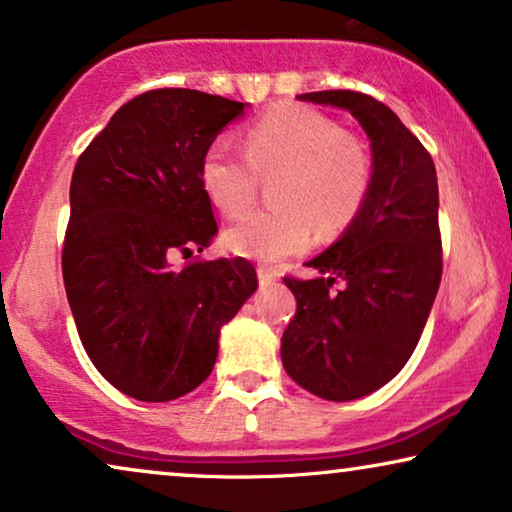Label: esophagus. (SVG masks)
Segmentation results:
<instances>
[{"instance_id": "obj_1", "label": "esophagus", "mask_w": 512, "mask_h": 512, "mask_svg": "<svg viewBox=\"0 0 512 512\" xmlns=\"http://www.w3.org/2000/svg\"><path fill=\"white\" fill-rule=\"evenodd\" d=\"M279 277H282V270L279 268H270V265H261V268H258V282H261V286L275 284Z\"/></svg>"}]
</instances>
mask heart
Wrapping results in <instances>:
<instances>
[{"label": "heart", "mask_w": 512, "mask_h": 512, "mask_svg": "<svg viewBox=\"0 0 512 512\" xmlns=\"http://www.w3.org/2000/svg\"><path fill=\"white\" fill-rule=\"evenodd\" d=\"M244 153L214 139L200 158L198 179L207 200L228 219L254 205L261 179L272 184L277 207L244 216L228 228L226 247L237 256L279 261L300 254L319 235L347 230L373 186L366 144L338 121L303 104H279L249 123Z\"/></svg>", "instance_id": "obj_1"}]
</instances>
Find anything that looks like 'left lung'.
Wrapping results in <instances>:
<instances>
[{"mask_svg": "<svg viewBox=\"0 0 512 512\" xmlns=\"http://www.w3.org/2000/svg\"><path fill=\"white\" fill-rule=\"evenodd\" d=\"M347 109L370 137L373 186L338 242L312 258L314 279L284 277L296 317L282 335L293 382L354 401L401 373L415 352L443 275L436 165L387 104L354 90L298 95ZM343 279V289L332 284Z\"/></svg>", "mask_w": 512, "mask_h": 512, "instance_id": "8db88e82", "label": "left lung"}]
</instances>
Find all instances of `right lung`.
Returning <instances> with one entry per match:
<instances>
[{
    "label": "right lung",
    "instance_id": "1",
    "mask_svg": "<svg viewBox=\"0 0 512 512\" xmlns=\"http://www.w3.org/2000/svg\"><path fill=\"white\" fill-rule=\"evenodd\" d=\"M244 107L200 90H146L76 160L62 247L67 300L93 366L137 401L200 387L221 326L258 286L244 258L174 265L219 230L200 158Z\"/></svg>",
    "mask_w": 512,
    "mask_h": 512
}]
</instances>
